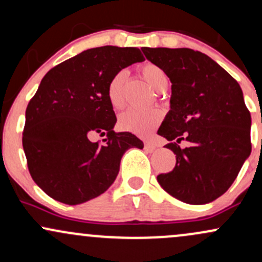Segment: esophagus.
<instances>
[{"label":"esophagus","mask_w":262,"mask_h":262,"mask_svg":"<svg viewBox=\"0 0 262 262\" xmlns=\"http://www.w3.org/2000/svg\"><path fill=\"white\" fill-rule=\"evenodd\" d=\"M144 149H145L146 151L151 152V151H154V150L156 149V145H155V144L149 143V141H145V143H144Z\"/></svg>","instance_id":"34e87169"}]
</instances>
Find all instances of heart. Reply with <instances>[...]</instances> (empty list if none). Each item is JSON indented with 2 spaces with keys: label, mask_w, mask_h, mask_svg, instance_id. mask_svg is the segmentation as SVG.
Returning a JSON list of instances; mask_svg holds the SVG:
<instances>
[{
  "label": "heart",
  "mask_w": 262,
  "mask_h": 262,
  "mask_svg": "<svg viewBox=\"0 0 262 262\" xmlns=\"http://www.w3.org/2000/svg\"><path fill=\"white\" fill-rule=\"evenodd\" d=\"M139 73L144 80L149 83L155 91H164L167 85L166 74L160 66L145 62L140 65ZM124 83L125 74L121 71L117 73L110 80L107 86V100L111 107L114 110H122L124 107ZM162 121V112L159 110L135 111L129 110L122 113L119 117L118 124L123 130L130 132L139 137H148L154 132L155 128Z\"/></svg>",
  "instance_id": "b5f03b06"
}]
</instances>
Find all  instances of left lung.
<instances>
[{
    "label": "left lung",
    "instance_id": "obj_1",
    "mask_svg": "<svg viewBox=\"0 0 262 262\" xmlns=\"http://www.w3.org/2000/svg\"><path fill=\"white\" fill-rule=\"evenodd\" d=\"M172 83L171 110L158 134L176 154L172 171L158 182L189 204L217 200L236 179L251 152V116L239 83L214 60L188 48H143ZM187 140L181 149L178 144Z\"/></svg>",
    "mask_w": 262,
    "mask_h": 262
}]
</instances>
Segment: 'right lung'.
Masks as SVG:
<instances>
[{
  "instance_id": "add662e5",
  "label": "right lung",
  "mask_w": 262,
  "mask_h": 262,
  "mask_svg": "<svg viewBox=\"0 0 262 262\" xmlns=\"http://www.w3.org/2000/svg\"><path fill=\"white\" fill-rule=\"evenodd\" d=\"M138 48L106 45L54 66L26 110L23 150L29 173L45 193L65 204L100 196L114 182L123 154L144 146L134 134L113 130L110 80L144 61ZM93 134L104 137L91 142Z\"/></svg>"
}]
</instances>
